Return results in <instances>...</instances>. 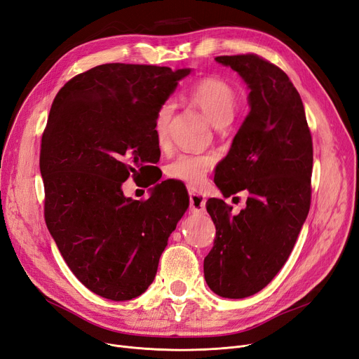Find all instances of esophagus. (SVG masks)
Masks as SVG:
<instances>
[{
	"label": "esophagus",
	"instance_id": "esophagus-1",
	"mask_svg": "<svg viewBox=\"0 0 359 359\" xmlns=\"http://www.w3.org/2000/svg\"><path fill=\"white\" fill-rule=\"evenodd\" d=\"M189 202H191V211L194 212H202L205 210V195L195 191V189H189Z\"/></svg>",
	"mask_w": 359,
	"mask_h": 359
}]
</instances>
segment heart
Segmentation results:
<instances>
[{"label": "heart", "instance_id": "heart-1", "mask_svg": "<svg viewBox=\"0 0 359 359\" xmlns=\"http://www.w3.org/2000/svg\"><path fill=\"white\" fill-rule=\"evenodd\" d=\"M188 100L196 105L215 126H226L238 110L236 92L220 77L210 76L195 82L188 90ZM175 107L170 101L160 105L154 118V135L160 147L168 139L170 121L173 117ZM215 158L211 154L183 152L176 155L165 167L168 179L180 180L189 186H198L207 176Z\"/></svg>", "mask_w": 359, "mask_h": 359}]
</instances>
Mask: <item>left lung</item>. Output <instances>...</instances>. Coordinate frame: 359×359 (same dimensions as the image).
Listing matches in <instances>:
<instances>
[{
  "mask_svg": "<svg viewBox=\"0 0 359 359\" xmlns=\"http://www.w3.org/2000/svg\"><path fill=\"white\" fill-rule=\"evenodd\" d=\"M215 60L243 77L251 111L214 182L226 198L245 191L248 199L239 214L223 199L207 201L215 238L204 276L218 296L241 299L271 282L298 239L311 205L313 137L299 92L282 69L257 54Z\"/></svg>",
  "mask_w": 359,
  "mask_h": 359,
  "instance_id": "left-lung-1",
  "label": "left lung"
}]
</instances>
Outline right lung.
Segmentation results:
<instances>
[{
    "label": "right lung",
    "mask_w": 359,
    "mask_h": 359,
    "mask_svg": "<svg viewBox=\"0 0 359 359\" xmlns=\"http://www.w3.org/2000/svg\"><path fill=\"white\" fill-rule=\"evenodd\" d=\"M189 73L101 65L72 77L51 105L39 154L45 223L72 273L102 298L129 301L148 289L189 205L165 182L148 199L121 191L129 176L145 188L158 182L149 179L160 151L154 118Z\"/></svg>",
    "instance_id": "1"
}]
</instances>
